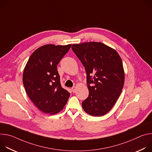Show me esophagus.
I'll return each instance as SVG.
<instances>
[{"label":"esophagus","mask_w":152,"mask_h":152,"mask_svg":"<svg viewBox=\"0 0 152 152\" xmlns=\"http://www.w3.org/2000/svg\"><path fill=\"white\" fill-rule=\"evenodd\" d=\"M71 89H72V91H73V93H75V91H76V87H75V86H73V87H72Z\"/></svg>","instance_id":"1"}]
</instances>
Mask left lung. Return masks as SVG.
Wrapping results in <instances>:
<instances>
[{
  "label": "left lung",
  "instance_id": "1",
  "mask_svg": "<svg viewBox=\"0 0 152 152\" xmlns=\"http://www.w3.org/2000/svg\"><path fill=\"white\" fill-rule=\"evenodd\" d=\"M72 48L86 73L89 96L82 103L83 109L92 116L104 115L112 109L123 90L121 59L115 49L100 42L73 44Z\"/></svg>",
  "mask_w": 152,
  "mask_h": 152
}]
</instances>
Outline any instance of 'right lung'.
Masks as SVG:
<instances>
[{"label": "right lung", "instance_id": "right-lung-1", "mask_svg": "<svg viewBox=\"0 0 152 152\" xmlns=\"http://www.w3.org/2000/svg\"><path fill=\"white\" fill-rule=\"evenodd\" d=\"M72 45H46L29 57L23 74L27 94L42 112L53 115L64 109L70 93L62 88L57 66Z\"/></svg>", "mask_w": 152, "mask_h": 152}]
</instances>
